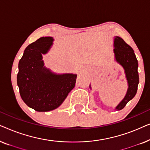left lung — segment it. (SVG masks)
I'll return each instance as SVG.
<instances>
[{
  "instance_id": "left-lung-1",
  "label": "left lung",
  "mask_w": 150,
  "mask_h": 150,
  "mask_svg": "<svg viewBox=\"0 0 150 150\" xmlns=\"http://www.w3.org/2000/svg\"><path fill=\"white\" fill-rule=\"evenodd\" d=\"M114 47L116 61L124 67L128 83V89L126 96L115 108L117 110H122L137 93L139 84L138 61L133 49L120 37L115 38Z\"/></svg>"
}]
</instances>
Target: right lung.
<instances>
[{
	"instance_id": "1",
	"label": "right lung",
	"mask_w": 150,
	"mask_h": 150,
	"mask_svg": "<svg viewBox=\"0 0 150 150\" xmlns=\"http://www.w3.org/2000/svg\"><path fill=\"white\" fill-rule=\"evenodd\" d=\"M51 37H43L26 47L19 61L17 83L22 99L30 108L46 112L58 108L74 87L77 76L57 75L44 66L42 54L52 45Z\"/></svg>"
}]
</instances>
